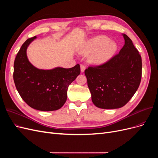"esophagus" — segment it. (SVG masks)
<instances>
[{
	"label": "esophagus",
	"instance_id": "1",
	"mask_svg": "<svg viewBox=\"0 0 158 158\" xmlns=\"http://www.w3.org/2000/svg\"><path fill=\"white\" fill-rule=\"evenodd\" d=\"M85 69V66L84 64H80V70H81V72H82V73H84Z\"/></svg>",
	"mask_w": 158,
	"mask_h": 158
}]
</instances>
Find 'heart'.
Instances as JSON below:
<instances>
[{"mask_svg":"<svg viewBox=\"0 0 158 158\" xmlns=\"http://www.w3.org/2000/svg\"><path fill=\"white\" fill-rule=\"evenodd\" d=\"M117 49L115 42L110 41L107 36L99 35L89 40L78 51L80 54L89 56V61L94 64H100L109 60Z\"/></svg>","mask_w":158,"mask_h":158,"instance_id":"b5f03b06","label":"heart"}]
</instances>
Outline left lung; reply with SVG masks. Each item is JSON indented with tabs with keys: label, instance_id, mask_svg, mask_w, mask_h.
I'll return each instance as SVG.
<instances>
[{
	"label": "left lung",
	"instance_id": "1",
	"mask_svg": "<svg viewBox=\"0 0 158 158\" xmlns=\"http://www.w3.org/2000/svg\"><path fill=\"white\" fill-rule=\"evenodd\" d=\"M125 45L107 63L85 70L92 100L95 106L118 109L126 105L139 87L142 59L132 40L123 34Z\"/></svg>",
	"mask_w": 158,
	"mask_h": 158
}]
</instances>
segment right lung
<instances>
[{
  "mask_svg": "<svg viewBox=\"0 0 158 158\" xmlns=\"http://www.w3.org/2000/svg\"><path fill=\"white\" fill-rule=\"evenodd\" d=\"M34 36L22 45L14 64V84L21 98L33 109L51 111L63 106L69 85L80 74L78 64L73 68L43 70L35 67L27 56V49Z\"/></svg>",
  "mask_w": 158,
  "mask_h": 158,
  "instance_id": "obj_1",
  "label": "right lung"
}]
</instances>
